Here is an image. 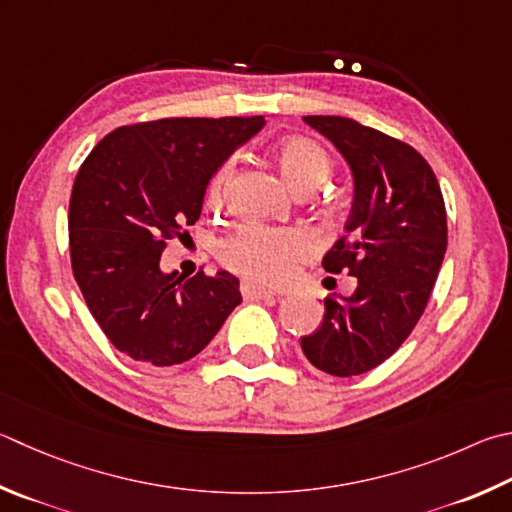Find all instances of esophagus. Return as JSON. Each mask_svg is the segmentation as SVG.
Masks as SVG:
<instances>
[{
    "label": "esophagus",
    "instance_id": "1",
    "mask_svg": "<svg viewBox=\"0 0 512 512\" xmlns=\"http://www.w3.org/2000/svg\"><path fill=\"white\" fill-rule=\"evenodd\" d=\"M241 295H244V300H268V297H273V291H266V288L246 280L241 282Z\"/></svg>",
    "mask_w": 512,
    "mask_h": 512
}]
</instances>
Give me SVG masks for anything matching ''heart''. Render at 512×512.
Returning <instances> with one entry per match:
<instances>
[{"label":"heart","mask_w":512,"mask_h":512,"mask_svg":"<svg viewBox=\"0 0 512 512\" xmlns=\"http://www.w3.org/2000/svg\"><path fill=\"white\" fill-rule=\"evenodd\" d=\"M277 163L286 183L295 192H313L333 170L331 156L322 145L311 138L291 136L275 147ZM235 172V163L226 161L210 179L208 203L219 208L226 201V194ZM311 241L300 230H271L262 226H244L235 235L221 241L219 259L232 271L241 273L248 280L262 284H277L286 280L291 264L297 257L309 253Z\"/></svg>","instance_id":"heart-1"}]
</instances>
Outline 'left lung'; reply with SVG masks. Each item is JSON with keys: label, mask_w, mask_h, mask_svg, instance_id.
<instances>
[{"label": "left lung", "mask_w": 512, "mask_h": 512, "mask_svg": "<svg viewBox=\"0 0 512 512\" xmlns=\"http://www.w3.org/2000/svg\"><path fill=\"white\" fill-rule=\"evenodd\" d=\"M345 156L353 201L338 239L322 259L327 273L358 280L351 297L324 300L320 329L300 340L313 367L358 376L403 345L421 318L448 246L439 181L414 147L342 116H304Z\"/></svg>", "instance_id": "left-lung-1"}]
</instances>
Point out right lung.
Here are the masks:
<instances>
[{"label":"right lung","mask_w":512,"mask_h":512,"mask_svg":"<svg viewBox=\"0 0 512 512\" xmlns=\"http://www.w3.org/2000/svg\"><path fill=\"white\" fill-rule=\"evenodd\" d=\"M264 125V116L136 123L107 134L82 163L69 203L73 277L129 358L181 365L241 302L235 275L165 273L161 253L197 224L219 165Z\"/></svg>","instance_id":"1"}]
</instances>
